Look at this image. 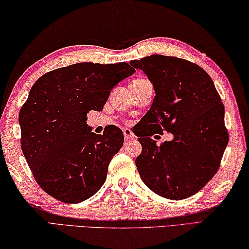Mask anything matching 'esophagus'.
I'll return each instance as SVG.
<instances>
[{"mask_svg":"<svg viewBox=\"0 0 249 249\" xmlns=\"http://www.w3.org/2000/svg\"><path fill=\"white\" fill-rule=\"evenodd\" d=\"M124 136L125 141L136 139V137H134V134L132 133V131L130 129H124Z\"/></svg>","mask_w":249,"mask_h":249,"instance_id":"34e87169","label":"esophagus"}]
</instances>
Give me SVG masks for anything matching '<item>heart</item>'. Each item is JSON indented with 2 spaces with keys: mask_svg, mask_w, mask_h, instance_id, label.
I'll return each mask as SVG.
<instances>
[{
  "mask_svg": "<svg viewBox=\"0 0 249 249\" xmlns=\"http://www.w3.org/2000/svg\"><path fill=\"white\" fill-rule=\"evenodd\" d=\"M143 80H146L144 78H138V79H134L132 83H140V81H143Z\"/></svg>",
  "mask_w": 249,
  "mask_h": 249,
  "instance_id": "obj_1",
  "label": "heart"
}]
</instances>
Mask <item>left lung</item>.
<instances>
[{
	"mask_svg": "<svg viewBox=\"0 0 249 249\" xmlns=\"http://www.w3.org/2000/svg\"><path fill=\"white\" fill-rule=\"evenodd\" d=\"M130 65L143 71L156 91L140 121L148 130L138 136L142 152L136 165L142 181L162 197L192 196L217 172L228 143L224 105L213 80L198 65L173 56H146ZM163 131L174 140L157 146L152 136Z\"/></svg>",
	"mask_w": 249,
	"mask_h": 249,
	"instance_id": "obj_1",
	"label": "left lung"
}]
</instances>
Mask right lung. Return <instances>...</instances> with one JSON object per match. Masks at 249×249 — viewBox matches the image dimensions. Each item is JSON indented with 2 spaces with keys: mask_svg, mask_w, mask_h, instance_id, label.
I'll return each instance as SVG.
<instances>
[{
  "mask_svg": "<svg viewBox=\"0 0 249 249\" xmlns=\"http://www.w3.org/2000/svg\"><path fill=\"white\" fill-rule=\"evenodd\" d=\"M134 72L127 63H79L33 85L18 115L21 146L33 177L51 196L80 203L104 185L124 133L116 125L91 132L87 113L101 111L112 88Z\"/></svg>",
  "mask_w": 249,
  "mask_h": 249,
  "instance_id": "right-lung-1",
  "label": "right lung"
}]
</instances>
